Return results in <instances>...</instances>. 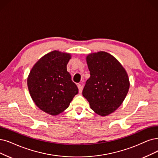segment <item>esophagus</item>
<instances>
[{
  "mask_svg": "<svg viewBox=\"0 0 158 158\" xmlns=\"http://www.w3.org/2000/svg\"><path fill=\"white\" fill-rule=\"evenodd\" d=\"M78 90H79V93H81V91H82V89H83V86L81 84H78Z\"/></svg>",
  "mask_w": 158,
  "mask_h": 158,
  "instance_id": "1",
  "label": "esophagus"
}]
</instances>
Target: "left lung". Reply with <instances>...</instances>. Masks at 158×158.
Segmentation results:
<instances>
[{
	"label": "left lung",
	"mask_w": 158,
	"mask_h": 158,
	"mask_svg": "<svg viewBox=\"0 0 158 158\" xmlns=\"http://www.w3.org/2000/svg\"><path fill=\"white\" fill-rule=\"evenodd\" d=\"M86 61L91 76L86 81L83 96L98 115H108L122 104L127 95L130 87L128 74L108 52L89 54Z\"/></svg>",
	"instance_id": "8db88e82"
}]
</instances>
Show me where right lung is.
Wrapping results in <instances>:
<instances>
[{
  "label": "right lung",
  "instance_id": "right-lung-1",
  "mask_svg": "<svg viewBox=\"0 0 158 158\" xmlns=\"http://www.w3.org/2000/svg\"><path fill=\"white\" fill-rule=\"evenodd\" d=\"M71 55L54 50L36 62L27 79L30 96L38 108L57 115L69 106L78 89L67 71Z\"/></svg>",
  "mask_w": 158,
  "mask_h": 158
}]
</instances>
